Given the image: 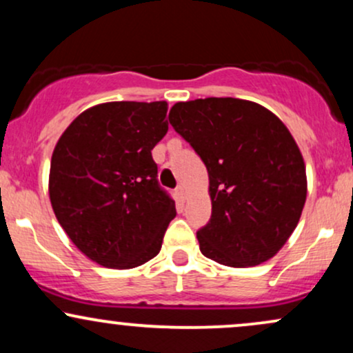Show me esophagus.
<instances>
[{
	"instance_id": "34e87169",
	"label": "esophagus",
	"mask_w": 353,
	"mask_h": 353,
	"mask_svg": "<svg viewBox=\"0 0 353 353\" xmlns=\"http://www.w3.org/2000/svg\"><path fill=\"white\" fill-rule=\"evenodd\" d=\"M176 196L179 197L181 201H185V197H188V190H185L184 185H179V188L176 189Z\"/></svg>"
}]
</instances>
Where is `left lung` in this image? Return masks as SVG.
Returning a JSON list of instances; mask_svg holds the SVG:
<instances>
[{
    "label": "left lung",
    "instance_id": "8db88e82",
    "mask_svg": "<svg viewBox=\"0 0 353 353\" xmlns=\"http://www.w3.org/2000/svg\"><path fill=\"white\" fill-rule=\"evenodd\" d=\"M169 123L208 168L212 216L197 232L201 252L237 269L272 259L307 199L305 163L287 125L236 98L176 103Z\"/></svg>",
    "mask_w": 353,
    "mask_h": 353
}]
</instances>
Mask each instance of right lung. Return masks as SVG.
Instances as JSON below:
<instances>
[{
    "label": "right lung",
    "mask_w": 353,
    "mask_h": 353,
    "mask_svg": "<svg viewBox=\"0 0 353 353\" xmlns=\"http://www.w3.org/2000/svg\"><path fill=\"white\" fill-rule=\"evenodd\" d=\"M165 114V101L96 104L56 143L48 185L52 210L96 264L134 269L159 254L176 217L151 154L169 129Z\"/></svg>",
    "instance_id": "1"
}]
</instances>
